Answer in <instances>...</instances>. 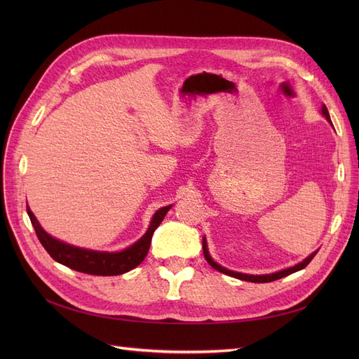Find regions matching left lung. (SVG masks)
I'll list each match as a JSON object with an SVG mask.
<instances>
[{
	"label": "left lung",
	"mask_w": 359,
	"mask_h": 359,
	"mask_svg": "<svg viewBox=\"0 0 359 359\" xmlns=\"http://www.w3.org/2000/svg\"><path fill=\"white\" fill-rule=\"evenodd\" d=\"M320 112H322V115H323L325 118L328 119V123H331V118H330V112H328V109H327V106L322 104ZM331 126H332V123H331ZM202 248H203V255H205L206 262H208L214 269L220 271V273H223V274H226V276H231V277L240 278V280H245V281H252V283H268V281H274V280H278V278H281V277H286V276H289V274H292V273H297V271H301L302 268H306V266L311 262V259H313L314 256H316V253L319 252V250H316V252H313L310 256H307L306 259H304L302 262H299V264H297V265H293V266H290V268L277 271V273L264 274V276H253V274L236 273V271H231V269H227V268L219 265L217 262H214V259L211 257V255H210V252H208V244H206V238H205V236L202 238Z\"/></svg>",
	"instance_id": "8db88e82"
}]
</instances>
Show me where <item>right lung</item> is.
I'll use <instances>...</instances> for the list:
<instances>
[{"mask_svg":"<svg viewBox=\"0 0 359 359\" xmlns=\"http://www.w3.org/2000/svg\"><path fill=\"white\" fill-rule=\"evenodd\" d=\"M172 208V205L163 206L151 219L148 231L144 236L137 240L135 244L121 250V252H99V250H90L76 247L72 244L64 243L58 238L49 235L43 227L40 226L36 215L32 214L29 206L27 205V212L29 215V220L34 226L36 233L41 245L45 247L46 252L50 255L53 260L58 264L66 265L74 271L93 276H119L128 273L130 269L136 268L142 260L145 259L151 238H153L154 231L160 226V223L165 219L168 211Z\"/></svg>","mask_w":359,"mask_h":359,"instance_id":"add662e5","label":"right lung"}]
</instances>
